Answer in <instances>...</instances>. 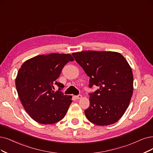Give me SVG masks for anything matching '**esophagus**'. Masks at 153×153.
<instances>
[{
	"instance_id": "34e87169",
	"label": "esophagus",
	"mask_w": 153,
	"mask_h": 153,
	"mask_svg": "<svg viewBox=\"0 0 153 153\" xmlns=\"http://www.w3.org/2000/svg\"><path fill=\"white\" fill-rule=\"evenodd\" d=\"M81 98H82V95H81V94H79V95H77V96H76V98L77 99V100L81 99Z\"/></svg>"
}]
</instances>
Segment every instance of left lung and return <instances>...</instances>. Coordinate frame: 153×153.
I'll list each match as a JSON object with an SVG mask.
<instances>
[{
    "label": "left lung",
    "mask_w": 153,
    "mask_h": 153,
    "mask_svg": "<svg viewBox=\"0 0 153 153\" xmlns=\"http://www.w3.org/2000/svg\"><path fill=\"white\" fill-rule=\"evenodd\" d=\"M89 77V107L84 111L89 121L104 126L117 122L129 105L133 93V74L120 53L82 51L72 54Z\"/></svg>",
    "instance_id": "8db88e82"
}]
</instances>
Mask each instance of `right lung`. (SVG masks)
Returning a JSON list of instances; mask_svg holds the SVG:
<instances>
[{"instance_id":"obj_1","label":"right lung","mask_w":153,"mask_h":153,"mask_svg":"<svg viewBox=\"0 0 153 153\" xmlns=\"http://www.w3.org/2000/svg\"><path fill=\"white\" fill-rule=\"evenodd\" d=\"M72 56L63 53L41 55L26 60L16 79V87L25 110L36 122L52 124L63 118L72 103L71 96L60 91L64 84L56 79ZM56 85L59 90L53 91Z\"/></svg>"}]
</instances>
